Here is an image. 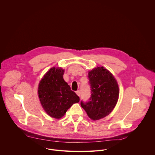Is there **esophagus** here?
I'll use <instances>...</instances> for the list:
<instances>
[{
  "instance_id": "34e87169",
  "label": "esophagus",
  "mask_w": 155,
  "mask_h": 155,
  "mask_svg": "<svg viewBox=\"0 0 155 155\" xmlns=\"http://www.w3.org/2000/svg\"><path fill=\"white\" fill-rule=\"evenodd\" d=\"M76 94H77L78 96H80V91H76Z\"/></svg>"
}]
</instances>
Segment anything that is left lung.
<instances>
[{
    "label": "left lung",
    "mask_w": 155,
    "mask_h": 155,
    "mask_svg": "<svg viewBox=\"0 0 155 155\" xmlns=\"http://www.w3.org/2000/svg\"><path fill=\"white\" fill-rule=\"evenodd\" d=\"M91 94L87 102L81 101V106L93 120L107 116L115 107L119 96L117 80L104 67H97L88 73Z\"/></svg>",
    "instance_id": "left-lung-1"
}]
</instances>
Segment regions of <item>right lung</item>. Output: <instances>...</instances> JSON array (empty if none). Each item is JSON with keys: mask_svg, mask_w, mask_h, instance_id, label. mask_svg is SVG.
Instances as JSON below:
<instances>
[{"mask_svg": "<svg viewBox=\"0 0 155 155\" xmlns=\"http://www.w3.org/2000/svg\"><path fill=\"white\" fill-rule=\"evenodd\" d=\"M64 71L53 68L44 75L38 88L40 103L51 117L61 118L74 103L80 101L79 97L72 91L63 79Z\"/></svg>", "mask_w": 155, "mask_h": 155, "instance_id": "right-lung-1", "label": "right lung"}]
</instances>
